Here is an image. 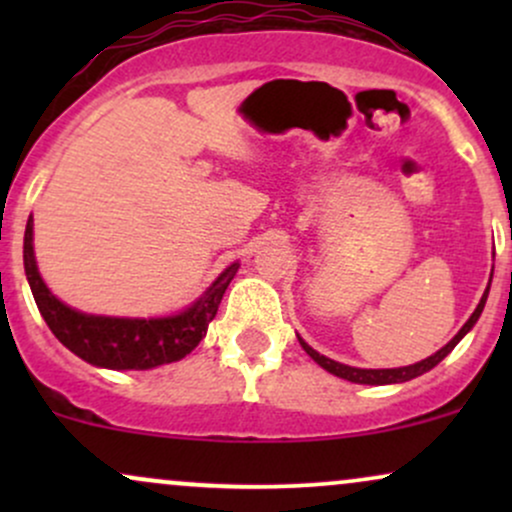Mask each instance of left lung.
I'll use <instances>...</instances> for the list:
<instances>
[{
    "mask_svg": "<svg viewBox=\"0 0 512 512\" xmlns=\"http://www.w3.org/2000/svg\"><path fill=\"white\" fill-rule=\"evenodd\" d=\"M489 286H491V281H489ZM489 286H486V291H484V296H481L477 310H474L472 317H469V320L464 322L462 330L457 332L455 337H452L450 342L443 346V349L436 351V354H433V356L424 358V361L414 363V366H404V368H354V366H344V363H337V361H332V358L317 354L313 346L305 344L301 337H298V342H301V346L305 349V354L313 358L317 366H322V368L327 370V373L337 375V378L349 380V383H358V385H392V383H407V380L419 378V375H424V373H428V370H431V368H436L438 363L443 361V358L448 356L452 349H455L457 342H460L464 334H467L469 330H472L474 325H477L481 310H484V305H486V298H489Z\"/></svg>",
    "mask_w": 512,
    "mask_h": 512,
    "instance_id": "8db88e82",
    "label": "left lung"
}]
</instances>
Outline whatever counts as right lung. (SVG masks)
Returning a JSON list of instances; mask_svg holds the SVG:
<instances>
[{
    "label": "right lung",
    "mask_w": 512,
    "mask_h": 512,
    "mask_svg": "<svg viewBox=\"0 0 512 512\" xmlns=\"http://www.w3.org/2000/svg\"><path fill=\"white\" fill-rule=\"evenodd\" d=\"M23 267L40 315L72 354L98 368L149 370L180 361L202 342L240 264L233 262L231 267L223 269L219 279L187 310L170 317H151V320L86 315L57 301L35 264L33 219H28L26 236H23Z\"/></svg>",
    "instance_id": "obj_1"
}]
</instances>
